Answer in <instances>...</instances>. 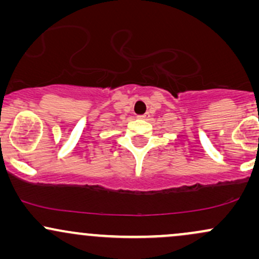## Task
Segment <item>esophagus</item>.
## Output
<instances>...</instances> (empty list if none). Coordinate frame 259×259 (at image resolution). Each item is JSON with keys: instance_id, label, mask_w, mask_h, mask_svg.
<instances>
[{"instance_id": "obj_1", "label": "esophagus", "mask_w": 259, "mask_h": 259, "mask_svg": "<svg viewBox=\"0 0 259 259\" xmlns=\"http://www.w3.org/2000/svg\"><path fill=\"white\" fill-rule=\"evenodd\" d=\"M139 118H141V119H146L147 118V114H144V115H140Z\"/></svg>"}]
</instances>
